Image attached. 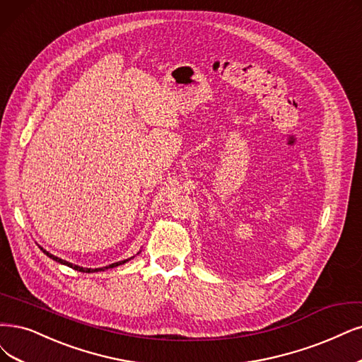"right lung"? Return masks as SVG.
I'll return each mask as SVG.
<instances>
[{
    "label": "right lung",
    "instance_id": "obj_1",
    "mask_svg": "<svg viewBox=\"0 0 362 362\" xmlns=\"http://www.w3.org/2000/svg\"><path fill=\"white\" fill-rule=\"evenodd\" d=\"M38 247H40V250H43V253L45 255H47L50 259H53V261H57V262H59V264H62V265H66V267H70V269H74V270H77V272H82V273H97V272H105V270H109V269H115V267H117V265H122V264H125V262H128V261H131L134 257H131V258H128V259H124V261H119V262H113V264H110V265H105V267H101V269H83V267H78V265H74V264H71V262H69V261H64V259H61V258H58V257H55V255H52L50 252H47L46 249H43L42 246L38 245ZM141 252V250H140ZM139 252V253H140ZM137 253V255H139Z\"/></svg>",
    "mask_w": 362,
    "mask_h": 362
}]
</instances>
